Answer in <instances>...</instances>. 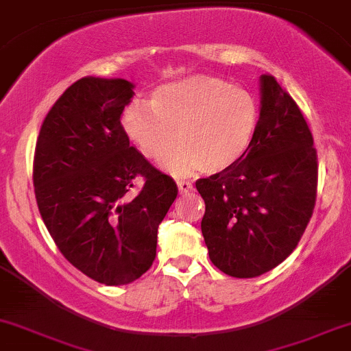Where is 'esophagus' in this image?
Masks as SVG:
<instances>
[{
    "instance_id": "obj_1",
    "label": "esophagus",
    "mask_w": 351,
    "mask_h": 351,
    "mask_svg": "<svg viewBox=\"0 0 351 351\" xmlns=\"http://www.w3.org/2000/svg\"><path fill=\"white\" fill-rule=\"evenodd\" d=\"M176 184H178V189L181 195H186V193H189L193 189V183L191 181H186V180H178L176 181Z\"/></svg>"
}]
</instances>
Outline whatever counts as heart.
<instances>
[{
    "instance_id": "obj_1",
    "label": "heart",
    "mask_w": 351,
    "mask_h": 351,
    "mask_svg": "<svg viewBox=\"0 0 351 351\" xmlns=\"http://www.w3.org/2000/svg\"><path fill=\"white\" fill-rule=\"evenodd\" d=\"M149 106L132 104L123 130L145 158L176 176L226 171L244 158L256 138L261 110L247 90L211 75H189L153 92Z\"/></svg>"
}]
</instances>
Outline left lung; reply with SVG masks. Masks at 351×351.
<instances>
[{
	"mask_svg": "<svg viewBox=\"0 0 351 351\" xmlns=\"http://www.w3.org/2000/svg\"><path fill=\"white\" fill-rule=\"evenodd\" d=\"M318 163L304 114L276 77L261 75V119L244 158L196 181L206 204L201 231L219 271L251 279L299 244L317 199Z\"/></svg>",
	"mask_w": 351,
	"mask_h": 351,
	"instance_id": "obj_1",
	"label": "left lung"
}]
</instances>
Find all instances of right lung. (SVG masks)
Returning <instances> with one entry per match:
<instances>
[{"label":"right lung","mask_w":351,"mask_h":351,"mask_svg":"<svg viewBox=\"0 0 351 351\" xmlns=\"http://www.w3.org/2000/svg\"><path fill=\"white\" fill-rule=\"evenodd\" d=\"M125 79L82 77L47 112L34 152L36 201L62 256L90 279L125 285L156 256L158 226L176 199L171 176L130 147L120 117ZM144 180L138 192L133 181Z\"/></svg>","instance_id":"add662e5"}]
</instances>
